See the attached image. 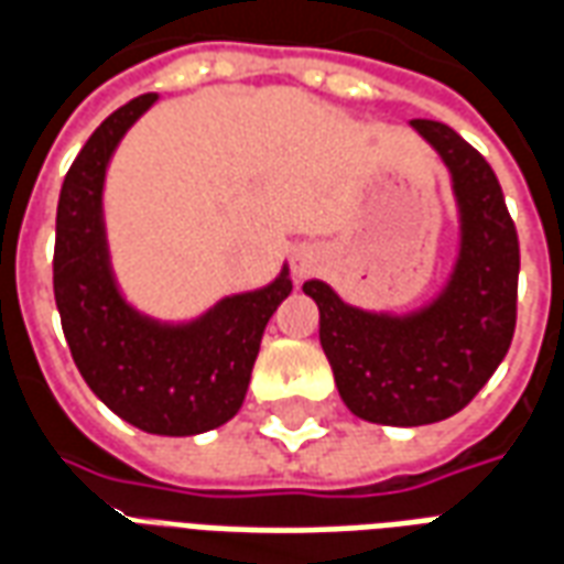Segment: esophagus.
Segmentation results:
<instances>
[{"label": "esophagus", "instance_id": "obj_1", "mask_svg": "<svg viewBox=\"0 0 564 564\" xmlns=\"http://www.w3.org/2000/svg\"><path fill=\"white\" fill-rule=\"evenodd\" d=\"M317 269H319V253H317V250H307V247L295 250V253H293V274L299 278V281L311 278V274H314Z\"/></svg>", "mask_w": 564, "mask_h": 564}]
</instances>
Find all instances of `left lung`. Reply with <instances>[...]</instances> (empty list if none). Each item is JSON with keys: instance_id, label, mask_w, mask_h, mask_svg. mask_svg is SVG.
<instances>
[{"instance_id": "8db88e82", "label": "left lung", "mask_w": 564, "mask_h": 564, "mask_svg": "<svg viewBox=\"0 0 564 564\" xmlns=\"http://www.w3.org/2000/svg\"><path fill=\"white\" fill-rule=\"evenodd\" d=\"M411 129L444 162L459 223L437 293L408 311H371L326 281L302 286L319 307V344L344 404L402 429L459 414L484 390L513 338L520 278V241L489 162L444 123Z\"/></svg>"}]
</instances>
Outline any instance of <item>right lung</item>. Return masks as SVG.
Here are the masks:
<instances>
[{
    "instance_id": "obj_1",
    "label": "right lung",
    "mask_w": 564,
    "mask_h": 564,
    "mask_svg": "<svg viewBox=\"0 0 564 564\" xmlns=\"http://www.w3.org/2000/svg\"><path fill=\"white\" fill-rule=\"evenodd\" d=\"M156 99L148 93L117 108L72 162L56 205L54 295L87 387L141 432L186 437L241 411L262 332L293 293V278L283 262L271 283L223 295L193 319H156L129 302L111 265L105 177L123 135Z\"/></svg>"
}]
</instances>
